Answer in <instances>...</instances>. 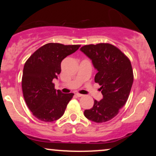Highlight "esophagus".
Masks as SVG:
<instances>
[{
  "label": "esophagus",
  "mask_w": 156,
  "mask_h": 156,
  "mask_svg": "<svg viewBox=\"0 0 156 156\" xmlns=\"http://www.w3.org/2000/svg\"><path fill=\"white\" fill-rule=\"evenodd\" d=\"M76 96L78 97V98H80V97H82L83 96V94H79V93H76Z\"/></svg>",
  "instance_id": "obj_1"
}]
</instances>
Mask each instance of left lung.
Listing matches in <instances>:
<instances>
[{
	"label": "left lung",
	"instance_id": "8db88e82",
	"mask_svg": "<svg viewBox=\"0 0 156 156\" xmlns=\"http://www.w3.org/2000/svg\"><path fill=\"white\" fill-rule=\"evenodd\" d=\"M92 60L98 70L94 77L103 98L94 101L92 108L84 111V116L98 123L105 122L117 115L129 97L133 73L129 58L119 48L108 43L87 44L80 48Z\"/></svg>",
	"mask_w": 156,
	"mask_h": 156
}]
</instances>
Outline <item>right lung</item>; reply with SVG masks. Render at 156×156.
Masks as SVG:
<instances>
[{"mask_svg":"<svg viewBox=\"0 0 156 156\" xmlns=\"http://www.w3.org/2000/svg\"><path fill=\"white\" fill-rule=\"evenodd\" d=\"M80 47V44L48 43L37 50L25 63L23 97L28 108L39 120H57L65 112L74 94H64L55 89L53 80L60 74L62 61Z\"/></svg>","mask_w":156,"mask_h":156,"instance_id":"1","label":"right lung"}]
</instances>
